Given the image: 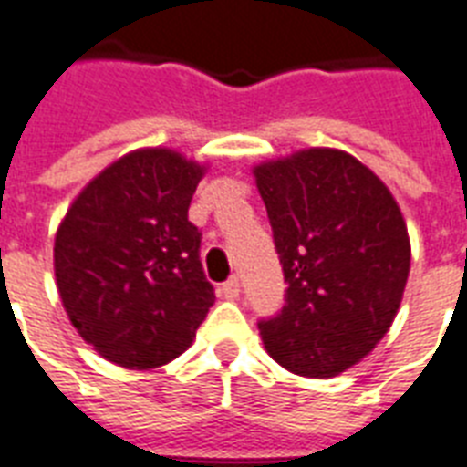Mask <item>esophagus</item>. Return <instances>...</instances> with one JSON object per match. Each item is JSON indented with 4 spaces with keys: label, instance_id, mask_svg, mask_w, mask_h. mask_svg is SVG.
Segmentation results:
<instances>
[{
    "label": "esophagus",
    "instance_id": "34e87169",
    "mask_svg": "<svg viewBox=\"0 0 467 467\" xmlns=\"http://www.w3.org/2000/svg\"><path fill=\"white\" fill-rule=\"evenodd\" d=\"M222 294H224V298L236 300L238 294H241V279H238V276H229V279L222 284Z\"/></svg>",
    "mask_w": 467,
    "mask_h": 467
}]
</instances>
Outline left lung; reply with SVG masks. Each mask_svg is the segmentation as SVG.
<instances>
[{
    "mask_svg": "<svg viewBox=\"0 0 467 467\" xmlns=\"http://www.w3.org/2000/svg\"><path fill=\"white\" fill-rule=\"evenodd\" d=\"M284 281V307L262 344L300 377L360 363L399 312L410 241L389 188L348 152L300 150L255 167Z\"/></svg>",
    "mask_w": 467,
    "mask_h": 467,
    "instance_id": "1",
    "label": "left lung"
}]
</instances>
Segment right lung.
<instances>
[{"instance_id":"add662e5","label":"right lung","mask_w":467,"mask_h":467,"mask_svg":"<svg viewBox=\"0 0 467 467\" xmlns=\"http://www.w3.org/2000/svg\"><path fill=\"white\" fill-rule=\"evenodd\" d=\"M205 167L167 148L123 155L88 183L54 238V276L71 325L129 369L171 363L214 303L188 222Z\"/></svg>"}]
</instances>
